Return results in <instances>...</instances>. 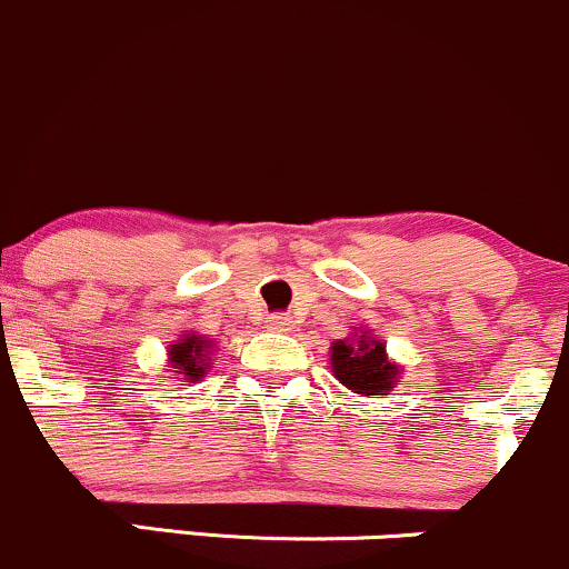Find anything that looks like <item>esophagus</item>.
I'll return each mask as SVG.
<instances>
[{
	"label": "esophagus",
	"mask_w": 569,
	"mask_h": 569,
	"mask_svg": "<svg viewBox=\"0 0 569 569\" xmlns=\"http://www.w3.org/2000/svg\"><path fill=\"white\" fill-rule=\"evenodd\" d=\"M290 317L287 315H266V328L268 330H290Z\"/></svg>",
	"instance_id": "obj_1"
}]
</instances>
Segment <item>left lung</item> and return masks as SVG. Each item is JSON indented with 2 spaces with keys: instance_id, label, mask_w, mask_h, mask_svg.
Wrapping results in <instances>:
<instances>
[{
  "instance_id": "obj_1",
  "label": "left lung",
  "mask_w": 569,
  "mask_h": 569,
  "mask_svg": "<svg viewBox=\"0 0 569 569\" xmlns=\"http://www.w3.org/2000/svg\"><path fill=\"white\" fill-rule=\"evenodd\" d=\"M330 368L343 387L357 395H389L400 376V366L389 362L385 343L376 338L357 336L347 341H333Z\"/></svg>"
}]
</instances>
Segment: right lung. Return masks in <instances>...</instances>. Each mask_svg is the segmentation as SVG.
Listing matches in <instances>:
<instances>
[{
  "label": "right lung",
  "instance_id": "right-lung-1",
  "mask_svg": "<svg viewBox=\"0 0 569 569\" xmlns=\"http://www.w3.org/2000/svg\"><path fill=\"white\" fill-rule=\"evenodd\" d=\"M209 352H212L209 338L188 333L169 347V368H174V373L184 376L188 381H201L209 370Z\"/></svg>",
  "mask_w": 569,
  "mask_h": 569
}]
</instances>
